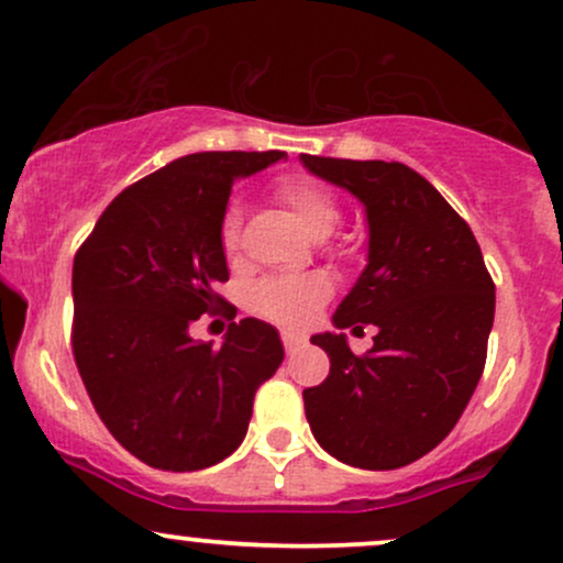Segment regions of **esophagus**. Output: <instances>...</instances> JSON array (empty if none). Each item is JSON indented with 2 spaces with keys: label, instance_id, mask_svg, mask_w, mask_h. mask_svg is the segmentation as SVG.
<instances>
[{
  "label": "esophagus",
  "instance_id": "1",
  "mask_svg": "<svg viewBox=\"0 0 563 563\" xmlns=\"http://www.w3.org/2000/svg\"><path fill=\"white\" fill-rule=\"evenodd\" d=\"M282 345H284V350H287V355H295L297 350L306 345V340H302V336H297V334L284 332L282 334Z\"/></svg>",
  "mask_w": 563,
  "mask_h": 563
}]
</instances>
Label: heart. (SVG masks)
<instances>
[{
	"label": "heart",
	"instance_id": "heart-1",
	"mask_svg": "<svg viewBox=\"0 0 563 563\" xmlns=\"http://www.w3.org/2000/svg\"><path fill=\"white\" fill-rule=\"evenodd\" d=\"M276 200H279L302 231L313 240H323L332 234V229L340 223L342 208L340 200L327 184L310 176H287L276 181ZM218 240H221L223 253L229 257L240 253L242 244V210L236 205H229L221 216L218 227ZM332 297V284L321 274H302V276H268L261 279L250 292V308L263 319L279 323L287 329H306L313 323L319 310L327 306Z\"/></svg>",
	"mask_w": 563,
	"mask_h": 563
}]
</instances>
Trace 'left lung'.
Here are the masks:
<instances>
[{
  "label": "left lung",
  "instance_id": "1",
  "mask_svg": "<svg viewBox=\"0 0 563 563\" xmlns=\"http://www.w3.org/2000/svg\"><path fill=\"white\" fill-rule=\"evenodd\" d=\"M300 157L366 205L368 266L334 327L379 329L363 355L345 334L310 336L332 368L302 389L308 424L323 451L350 466H408L451 434L485 372L493 276L468 223L413 168Z\"/></svg>",
  "mask_w": 563,
  "mask_h": 563
}]
</instances>
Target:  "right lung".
<instances>
[{"label": "right lung", "mask_w": 563, "mask_h": 563, "mask_svg": "<svg viewBox=\"0 0 563 563\" xmlns=\"http://www.w3.org/2000/svg\"><path fill=\"white\" fill-rule=\"evenodd\" d=\"M284 152H197L139 178L112 200L73 261V358L95 411L131 455L197 472L240 448L257 387L284 361L271 323L234 321L218 227L240 176ZM231 318L221 349L188 327Z\"/></svg>", "instance_id": "1"}]
</instances>
